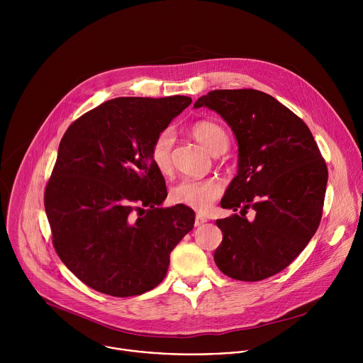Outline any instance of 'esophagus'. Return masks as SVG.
<instances>
[{"label":"esophagus","mask_w":363,"mask_h":363,"mask_svg":"<svg viewBox=\"0 0 363 363\" xmlns=\"http://www.w3.org/2000/svg\"><path fill=\"white\" fill-rule=\"evenodd\" d=\"M206 220L203 216H201V214H196V217H195V227H199V225H202V224H205Z\"/></svg>","instance_id":"esophagus-1"}]
</instances>
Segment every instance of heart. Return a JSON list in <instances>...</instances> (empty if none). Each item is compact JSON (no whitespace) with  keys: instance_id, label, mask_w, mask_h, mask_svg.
Returning <instances> with one entry per match:
<instances>
[{"instance_id":"b5f03b06","label":"heart","mask_w":363,"mask_h":363,"mask_svg":"<svg viewBox=\"0 0 363 363\" xmlns=\"http://www.w3.org/2000/svg\"><path fill=\"white\" fill-rule=\"evenodd\" d=\"M192 138L198 140L213 155H220L228 147L227 130L211 121L195 122L189 129ZM174 145V132L165 129L155 138L150 147L152 162L161 174L167 175L172 169L171 150ZM223 186L217 179H182L171 188L169 198L172 202L189 206L196 211H206L221 195Z\"/></svg>"}]
</instances>
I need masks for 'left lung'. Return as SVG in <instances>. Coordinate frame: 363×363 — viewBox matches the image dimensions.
<instances>
[{
    "instance_id": "8db88e82",
    "label": "left lung",
    "mask_w": 363,
    "mask_h": 363,
    "mask_svg": "<svg viewBox=\"0 0 363 363\" xmlns=\"http://www.w3.org/2000/svg\"><path fill=\"white\" fill-rule=\"evenodd\" d=\"M217 112L238 145V169L221 206L240 211L217 220L223 242L217 267L241 281L284 270L315 235L323 210L328 168L307 125L273 96L254 90H213L194 108ZM247 209L256 217L248 222Z\"/></svg>"
}]
</instances>
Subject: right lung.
<instances>
[{
  "instance_id": "right-lung-1",
  "label": "right lung",
  "mask_w": 363,
  "mask_h": 363,
  "mask_svg": "<svg viewBox=\"0 0 363 363\" xmlns=\"http://www.w3.org/2000/svg\"><path fill=\"white\" fill-rule=\"evenodd\" d=\"M191 101L116 97L66 130L45 186V214L60 260L96 291L129 297L157 287L171 251L194 228L188 206H161L165 179L150 158L155 138Z\"/></svg>"
}]
</instances>
